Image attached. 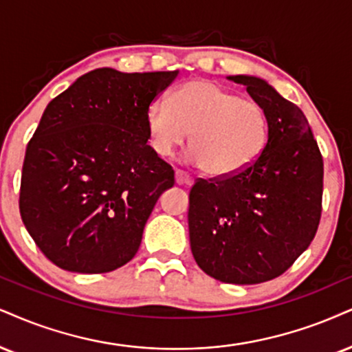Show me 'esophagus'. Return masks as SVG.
<instances>
[{
    "label": "esophagus",
    "instance_id": "esophagus-1",
    "mask_svg": "<svg viewBox=\"0 0 352 352\" xmlns=\"http://www.w3.org/2000/svg\"><path fill=\"white\" fill-rule=\"evenodd\" d=\"M175 179H176V184H179V186L192 184V177H190L186 171H183V169H176Z\"/></svg>",
    "mask_w": 352,
    "mask_h": 352
}]
</instances>
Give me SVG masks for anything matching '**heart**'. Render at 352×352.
<instances>
[{"mask_svg": "<svg viewBox=\"0 0 352 352\" xmlns=\"http://www.w3.org/2000/svg\"><path fill=\"white\" fill-rule=\"evenodd\" d=\"M190 134V158L212 177H232L258 162L267 143L266 111L253 99L207 80L175 89L169 101L158 99L146 109L151 150L169 156Z\"/></svg>", "mask_w": 352, "mask_h": 352, "instance_id": "1", "label": "heart"}]
</instances>
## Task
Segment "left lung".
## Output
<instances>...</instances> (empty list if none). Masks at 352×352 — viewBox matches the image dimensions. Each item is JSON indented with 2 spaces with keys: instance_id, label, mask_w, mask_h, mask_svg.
Segmentation results:
<instances>
[{
  "instance_id": "1",
  "label": "left lung",
  "mask_w": 352,
  "mask_h": 352,
  "mask_svg": "<svg viewBox=\"0 0 352 352\" xmlns=\"http://www.w3.org/2000/svg\"><path fill=\"white\" fill-rule=\"evenodd\" d=\"M266 111L267 143L232 177L197 179L189 192V240L197 266L227 284L284 274L309 248L322 217L323 158L309 120L261 78L228 76Z\"/></svg>"
}]
</instances>
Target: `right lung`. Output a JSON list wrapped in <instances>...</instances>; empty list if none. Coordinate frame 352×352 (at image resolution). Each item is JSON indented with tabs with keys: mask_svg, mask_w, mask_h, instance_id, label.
<instances>
[{
	"mask_svg": "<svg viewBox=\"0 0 352 352\" xmlns=\"http://www.w3.org/2000/svg\"><path fill=\"white\" fill-rule=\"evenodd\" d=\"M177 72L98 68L52 99L21 175V219L55 266L101 274L127 264L175 171L151 150L146 109Z\"/></svg>",
	"mask_w": 352,
	"mask_h": 352,
	"instance_id": "1",
	"label": "right lung"
}]
</instances>
